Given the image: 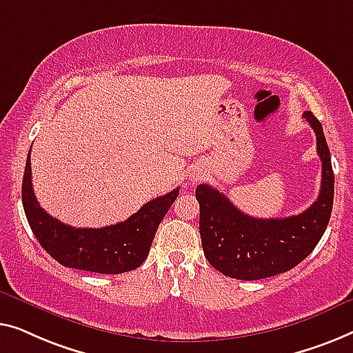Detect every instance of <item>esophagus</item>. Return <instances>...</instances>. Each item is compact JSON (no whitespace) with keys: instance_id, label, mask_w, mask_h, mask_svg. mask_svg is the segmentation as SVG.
Instances as JSON below:
<instances>
[{"instance_id":"1","label":"esophagus","mask_w":353,"mask_h":353,"mask_svg":"<svg viewBox=\"0 0 353 353\" xmlns=\"http://www.w3.org/2000/svg\"><path fill=\"white\" fill-rule=\"evenodd\" d=\"M201 177H203V172H201L200 168H196V170L192 172V179H193V181H200Z\"/></svg>"}]
</instances>
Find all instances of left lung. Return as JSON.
<instances>
[{"mask_svg": "<svg viewBox=\"0 0 353 353\" xmlns=\"http://www.w3.org/2000/svg\"><path fill=\"white\" fill-rule=\"evenodd\" d=\"M304 118L315 131L321 160L320 195L309 210L285 219H257L217 188L196 187L203 251L221 274L246 281L283 274L301 264L323 236L334 200V172L321 123L312 112H304Z\"/></svg>", "mask_w": 353, "mask_h": 353, "instance_id": "8db88e82", "label": "left lung"}]
</instances>
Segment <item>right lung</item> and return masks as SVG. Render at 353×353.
Masks as SVG:
<instances>
[{
	"label": "right lung",
	"mask_w": 353,
	"mask_h": 353,
	"mask_svg": "<svg viewBox=\"0 0 353 353\" xmlns=\"http://www.w3.org/2000/svg\"><path fill=\"white\" fill-rule=\"evenodd\" d=\"M179 195V188L148 201L136 214L115 225L77 228L49 216L39 206L32 187L30 153L22 181V203L27 221L48 254L70 269L96 274H123L142 265L157 228Z\"/></svg>",
	"instance_id": "obj_1"
}]
</instances>
